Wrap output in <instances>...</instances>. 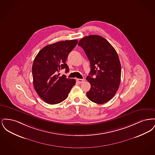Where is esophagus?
Masks as SVG:
<instances>
[{
	"label": "esophagus",
	"instance_id": "34e87169",
	"mask_svg": "<svg viewBox=\"0 0 155 155\" xmlns=\"http://www.w3.org/2000/svg\"><path fill=\"white\" fill-rule=\"evenodd\" d=\"M77 81L79 84H81V83H82L84 81V79H77Z\"/></svg>",
	"mask_w": 155,
	"mask_h": 155
}]
</instances>
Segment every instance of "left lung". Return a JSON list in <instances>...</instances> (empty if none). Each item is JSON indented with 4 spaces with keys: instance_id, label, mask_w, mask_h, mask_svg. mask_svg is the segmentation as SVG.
<instances>
[{
    "instance_id": "1",
    "label": "left lung",
    "mask_w": 155,
    "mask_h": 155,
    "mask_svg": "<svg viewBox=\"0 0 155 155\" xmlns=\"http://www.w3.org/2000/svg\"><path fill=\"white\" fill-rule=\"evenodd\" d=\"M78 45L91 64L87 80L91 87L87 96L94 103H106L114 96L120 83L121 68L117 53L106 39L97 35L82 38Z\"/></svg>"
}]
</instances>
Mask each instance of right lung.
I'll list each match as a JSON object with an SVG mask.
<instances>
[{"label":"right lung","instance_id":"obj_1","mask_svg":"<svg viewBox=\"0 0 155 155\" xmlns=\"http://www.w3.org/2000/svg\"><path fill=\"white\" fill-rule=\"evenodd\" d=\"M77 40L58 42L42 48L37 54L32 67L34 87L38 95L51 104L61 103L68 97L75 84L74 79L59 76V71H69L66 61L68 54L77 44Z\"/></svg>","mask_w":155,"mask_h":155}]
</instances>
